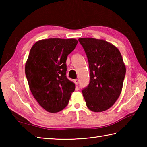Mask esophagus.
I'll return each mask as SVG.
<instances>
[{
  "label": "esophagus",
  "instance_id": "obj_1",
  "mask_svg": "<svg viewBox=\"0 0 147 147\" xmlns=\"http://www.w3.org/2000/svg\"><path fill=\"white\" fill-rule=\"evenodd\" d=\"M74 83H75L76 85H78V83H79V80H74Z\"/></svg>",
  "mask_w": 147,
  "mask_h": 147
}]
</instances>
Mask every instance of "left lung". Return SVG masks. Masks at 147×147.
<instances>
[{"instance_id":"left-lung-1","label":"left lung","mask_w":147,"mask_h":147,"mask_svg":"<svg viewBox=\"0 0 147 147\" xmlns=\"http://www.w3.org/2000/svg\"><path fill=\"white\" fill-rule=\"evenodd\" d=\"M88 58L90 83L82 90L86 104L95 112L107 110L116 102L123 88L126 66L120 51L102 39L81 38Z\"/></svg>"}]
</instances>
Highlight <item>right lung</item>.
<instances>
[{"label":"right lung","mask_w":147,"mask_h":147,"mask_svg":"<svg viewBox=\"0 0 147 147\" xmlns=\"http://www.w3.org/2000/svg\"><path fill=\"white\" fill-rule=\"evenodd\" d=\"M77 43L74 38L44 39L30 50L25 64L28 85L34 98L49 112L64 109L75 90V84L65 76V62Z\"/></svg>","instance_id":"right-lung-1"}]
</instances>
